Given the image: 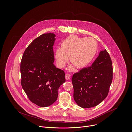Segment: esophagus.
Masks as SVG:
<instances>
[{
	"label": "esophagus",
	"instance_id": "esophagus-1",
	"mask_svg": "<svg viewBox=\"0 0 132 132\" xmlns=\"http://www.w3.org/2000/svg\"><path fill=\"white\" fill-rule=\"evenodd\" d=\"M65 76L66 79L67 80H69L70 79V75L69 74H66Z\"/></svg>",
	"mask_w": 132,
	"mask_h": 132
}]
</instances>
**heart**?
Returning a JSON list of instances; mask_svg holds the SVG:
<instances>
[{"instance_id":"obj_1","label":"heart","mask_w":132,"mask_h":132,"mask_svg":"<svg viewBox=\"0 0 132 132\" xmlns=\"http://www.w3.org/2000/svg\"><path fill=\"white\" fill-rule=\"evenodd\" d=\"M61 47L55 51V58L59 67L64 66L69 61L78 68L84 67L93 60L97 52V43L92 37H79L71 35L61 43ZM70 70L73 69L70 68Z\"/></svg>"}]
</instances>
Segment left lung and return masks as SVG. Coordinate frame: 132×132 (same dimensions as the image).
Returning <instances> with one entry per match:
<instances>
[{"label":"left lung","instance_id":"left-lung-1","mask_svg":"<svg viewBox=\"0 0 132 132\" xmlns=\"http://www.w3.org/2000/svg\"><path fill=\"white\" fill-rule=\"evenodd\" d=\"M112 70L110 57L104 50L90 66L73 74V98L79 106L93 107L106 98L112 81Z\"/></svg>","mask_w":132,"mask_h":132}]
</instances>
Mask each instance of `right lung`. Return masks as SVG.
Segmentation results:
<instances>
[{
    "label": "right lung",
    "instance_id": "obj_1",
    "mask_svg": "<svg viewBox=\"0 0 132 132\" xmlns=\"http://www.w3.org/2000/svg\"><path fill=\"white\" fill-rule=\"evenodd\" d=\"M55 37L48 33L37 37L25 50L21 62L22 87L30 100L42 107L56 102L58 89L66 80L64 71L54 64Z\"/></svg>",
    "mask_w": 132,
    "mask_h": 132
}]
</instances>
